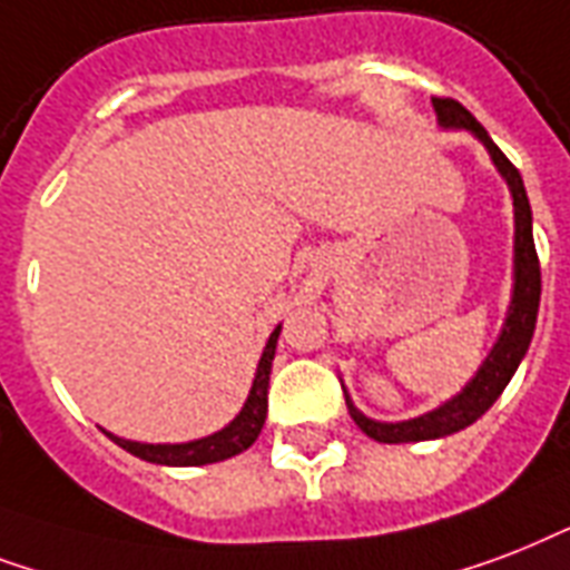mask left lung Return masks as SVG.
<instances>
[{"label": "left lung", "mask_w": 570, "mask_h": 570, "mask_svg": "<svg viewBox=\"0 0 570 570\" xmlns=\"http://www.w3.org/2000/svg\"><path fill=\"white\" fill-rule=\"evenodd\" d=\"M434 109L440 125L443 127H466L473 130L484 142V148L491 151L497 169L502 171V178L509 180L511 196H514V297H511L509 317L502 326V335L491 356L484 360L473 381L466 383V390L461 395H454L452 401H445L443 407L431 410L425 416L410 419V422H374V419L363 416L360 410L351 404L345 395L347 413L356 425L363 428V434H368L377 443H416V440H434V436H445L461 431V428L473 425L475 419L484 416L491 404L502 395V390L509 386V381L518 372L520 360L529 351L532 333H535L538 303H541V264H538L535 240H532V210H529L527 189H523V178L514 169V163L497 148L488 130L473 118L470 109L452 100V97H434Z\"/></svg>", "instance_id": "8db88e82"}]
</instances>
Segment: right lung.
I'll return each mask as SVG.
<instances>
[{
    "label": "right lung",
    "instance_id": "obj_1",
    "mask_svg": "<svg viewBox=\"0 0 570 570\" xmlns=\"http://www.w3.org/2000/svg\"><path fill=\"white\" fill-rule=\"evenodd\" d=\"M279 330L276 326L267 338V347H264L262 363H258V372H255L253 392L246 399L244 410L237 413V419L223 431L205 436V440H193V443H178V445H151V443H130V440H118L112 436V443H118L121 449H127L136 458L142 461H151V464H166V466H202V464H216V461H225V458H235V454L246 452L249 445L258 440L264 428V419H267V383H271V365L273 354H276V338H279Z\"/></svg>",
    "mask_w": 570,
    "mask_h": 570
}]
</instances>
